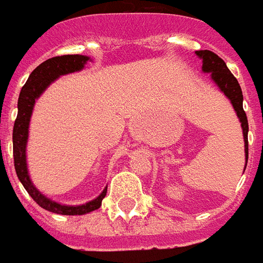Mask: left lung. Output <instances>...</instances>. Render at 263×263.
<instances>
[{
	"label": "left lung",
	"mask_w": 263,
	"mask_h": 263,
	"mask_svg": "<svg viewBox=\"0 0 263 263\" xmlns=\"http://www.w3.org/2000/svg\"><path fill=\"white\" fill-rule=\"evenodd\" d=\"M196 55L202 58L203 72H212V79L217 83L221 92L230 99L231 104L240 118L242 134H244V143H246V157L248 161V120H247V114L242 108V90H241L240 83L231 73L230 69L227 68L226 62L217 54L209 51V50H199V51H196Z\"/></svg>",
	"instance_id": "left-lung-1"
}]
</instances>
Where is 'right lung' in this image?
I'll return each instance as SVG.
<instances>
[{
	"label": "right lung",
	"instance_id": "right-lung-1",
	"mask_svg": "<svg viewBox=\"0 0 263 263\" xmlns=\"http://www.w3.org/2000/svg\"><path fill=\"white\" fill-rule=\"evenodd\" d=\"M89 57L86 55H79V54H72V55H58L52 57L47 61L42 62L34 71L30 73L28 82L25 83L19 95L17 100V116L13 124L12 142H13V164L15 171L19 181L22 182L25 190L33 198V201L52 213L58 215H85L89 212L96 211L102 205L103 198L106 196L107 188L97 196L92 202H87L81 206H65L60 205L57 202L50 201L48 198L42 195L40 192L33 186L32 181L29 178L28 167H26V142H28V131L29 121L32 116L33 106L34 102L50 83L57 79L60 75L71 73V72L81 71L83 65L86 64Z\"/></svg>",
	"mask_w": 263,
	"mask_h": 263
}]
</instances>
